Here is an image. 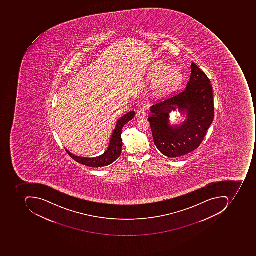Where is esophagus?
Segmentation results:
<instances>
[{"mask_svg":"<svg viewBox=\"0 0 256 256\" xmlns=\"http://www.w3.org/2000/svg\"><path fill=\"white\" fill-rule=\"evenodd\" d=\"M136 116H137V117L138 118H144L146 116V110H144V108H140V110L137 112V114H136Z\"/></svg>","mask_w":256,"mask_h":256,"instance_id":"34e87169","label":"esophagus"}]
</instances>
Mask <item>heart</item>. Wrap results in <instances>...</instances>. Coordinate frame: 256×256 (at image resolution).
<instances>
[{
    "mask_svg": "<svg viewBox=\"0 0 256 256\" xmlns=\"http://www.w3.org/2000/svg\"><path fill=\"white\" fill-rule=\"evenodd\" d=\"M149 78L156 80L154 92L158 94L169 93L178 87L182 80V74L178 69L166 66H157L150 72Z\"/></svg>",
    "mask_w": 256,
    "mask_h": 256,
    "instance_id": "1",
    "label": "heart"
}]
</instances>
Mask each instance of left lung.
Returning a JSON list of instances; mask_svg holds the SVG:
<instances>
[{"label":"left lung","mask_w":256,"mask_h":256,"mask_svg":"<svg viewBox=\"0 0 256 256\" xmlns=\"http://www.w3.org/2000/svg\"><path fill=\"white\" fill-rule=\"evenodd\" d=\"M186 88L150 108L148 118L154 144L168 158L186 156L197 149L214 120L212 86L196 64ZM172 111L186 116L183 124H170Z\"/></svg>","instance_id":"left-lung-1"}]
</instances>
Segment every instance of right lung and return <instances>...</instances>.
<instances>
[{"label":"right lung","mask_w":256,"mask_h":256,"mask_svg":"<svg viewBox=\"0 0 256 256\" xmlns=\"http://www.w3.org/2000/svg\"><path fill=\"white\" fill-rule=\"evenodd\" d=\"M136 112H130L122 116L117 120L116 128L110 136V143L106 152L102 156L94 158H84L72 154L68 149L66 152L70 158L84 166L92 168L104 167L116 162L120 156L122 149V130L128 122L134 118Z\"/></svg>","instance_id":"right-lung-1"}]
</instances>
